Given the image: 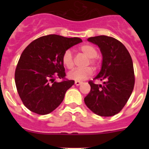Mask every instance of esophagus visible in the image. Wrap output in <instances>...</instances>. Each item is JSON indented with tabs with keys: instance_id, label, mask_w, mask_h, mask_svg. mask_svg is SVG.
Returning a JSON list of instances; mask_svg holds the SVG:
<instances>
[{
	"instance_id": "1",
	"label": "esophagus",
	"mask_w": 149,
	"mask_h": 149,
	"mask_svg": "<svg viewBox=\"0 0 149 149\" xmlns=\"http://www.w3.org/2000/svg\"><path fill=\"white\" fill-rule=\"evenodd\" d=\"M74 84H75V85H76V86H79V85H81V84H82V82H81V81H76L75 82H74Z\"/></svg>"
}]
</instances>
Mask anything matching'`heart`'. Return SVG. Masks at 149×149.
Returning <instances> with one entry per match:
<instances>
[{"mask_svg":"<svg viewBox=\"0 0 149 149\" xmlns=\"http://www.w3.org/2000/svg\"><path fill=\"white\" fill-rule=\"evenodd\" d=\"M80 51L89 57L88 64L91 63L92 65H96L98 64V60L97 58L98 51L94 46L89 44H84L80 47ZM62 62L64 66L66 67L68 69H72L74 65V57L70 50H67L64 52L62 56ZM93 71L92 68L87 67L85 68H75L74 70L68 72V78L74 80V81H84L88 77L93 75Z\"/></svg>","mask_w":149,"mask_h":149,"instance_id":"b5f03b06","label":"heart"}]
</instances>
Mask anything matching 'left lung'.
Returning a JSON list of instances; mask_svg holds the SVG:
<instances>
[{"label": "left lung", "instance_id": "left-lung-1", "mask_svg": "<svg viewBox=\"0 0 149 149\" xmlns=\"http://www.w3.org/2000/svg\"><path fill=\"white\" fill-rule=\"evenodd\" d=\"M87 40L99 47L103 56L101 71L93 80L104 81V85L89 81L91 89L84 102L97 115L112 116L122 110L134 89L132 59L125 46L115 38L98 36Z\"/></svg>", "mask_w": 149, "mask_h": 149}]
</instances>
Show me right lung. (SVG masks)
<instances>
[{"mask_svg":"<svg viewBox=\"0 0 149 149\" xmlns=\"http://www.w3.org/2000/svg\"><path fill=\"white\" fill-rule=\"evenodd\" d=\"M81 42L80 38L51 34L35 39L24 50L15 69V82L28 110L46 115L62 103L66 91L74 84L65 79L62 56L68 48ZM56 77L63 81L56 82Z\"/></svg>","mask_w":149,"mask_h":149,"instance_id":"right-lung-1","label":"right lung"}]
</instances>
